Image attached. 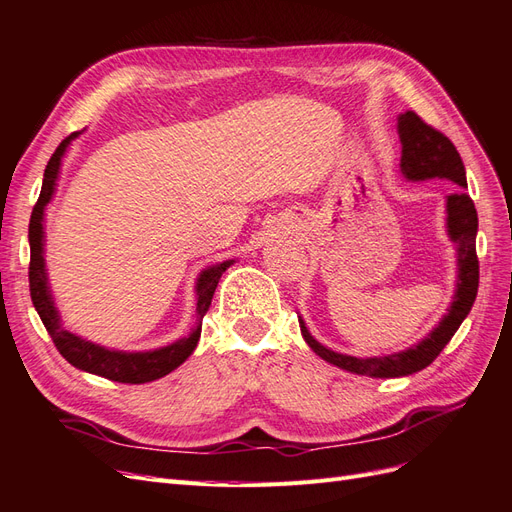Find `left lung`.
<instances>
[{
  "label": "left lung",
  "instance_id": "obj_1",
  "mask_svg": "<svg viewBox=\"0 0 512 512\" xmlns=\"http://www.w3.org/2000/svg\"><path fill=\"white\" fill-rule=\"evenodd\" d=\"M398 134L402 142L400 168L406 179L419 181V179L445 177L458 183L461 188H467L463 160L448 136L419 119L413 110L400 114ZM448 233L452 242H456L458 246V283H456L454 300L448 313H445L443 320L437 324V329L430 331L426 339H422V342L409 350L398 352V355L357 359V357L339 355V352L324 348L320 342H316V339L311 337L305 322L300 320V333H303L309 348L324 361L337 365V368L352 374L372 376V378H398V376H409L428 368V365L439 357V352L445 348V344L454 337L458 326L463 324L467 313L471 311V307H474V300L478 294V281H480V266H478V255H476L478 214H476V205L467 192H456L448 196Z\"/></svg>",
  "mask_w": 512,
  "mask_h": 512
}]
</instances>
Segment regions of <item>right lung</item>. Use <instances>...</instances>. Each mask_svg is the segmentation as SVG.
I'll use <instances>...</instances> for the list:
<instances>
[{
  "instance_id": "1",
  "label": "right lung",
  "mask_w": 512,
  "mask_h": 512,
  "mask_svg": "<svg viewBox=\"0 0 512 512\" xmlns=\"http://www.w3.org/2000/svg\"><path fill=\"white\" fill-rule=\"evenodd\" d=\"M77 136L71 134L69 138H64L54 155L49 157L47 168H45V177H43V188L41 196L32 209V218H30V296L32 303L41 316L47 333L51 335V342L56 344L60 355L67 359L71 365H75L77 370H84L90 374H97L108 378V381L116 383H129V385H140V383H151L155 378H162L166 374L173 372L175 368L186 361L192 350L199 344L201 337V324L203 316L207 313L209 305H212V296L216 292V285L222 277L233 259L222 261L218 266H212L203 270L199 277V283H196V329L190 333V337H183L179 342L170 344L160 350H151V352H119V350H108L103 346H97L93 342H86V339L77 337L69 331L62 329L60 316L54 307V300H51L49 287H47V272H45V257H43V214H45V205L51 201V194H54L56 188V177H58V168L64 151H67L69 142Z\"/></svg>"
}]
</instances>
